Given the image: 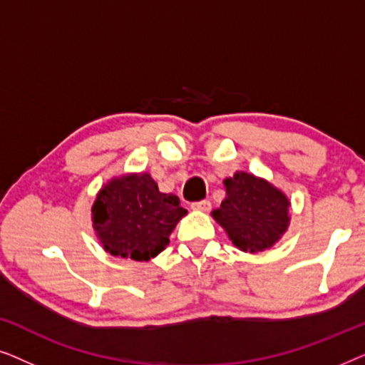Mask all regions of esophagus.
Listing matches in <instances>:
<instances>
[{
  "mask_svg": "<svg viewBox=\"0 0 365 365\" xmlns=\"http://www.w3.org/2000/svg\"><path fill=\"white\" fill-rule=\"evenodd\" d=\"M191 207L194 211H201V212H206L209 211V207H211V202L207 201V199H204V201H197V202H192Z\"/></svg>",
  "mask_w": 365,
  "mask_h": 365,
  "instance_id": "1",
  "label": "esophagus"
}]
</instances>
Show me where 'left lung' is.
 <instances>
[{"label": "left lung", "mask_w": 365, "mask_h": 365, "mask_svg": "<svg viewBox=\"0 0 365 365\" xmlns=\"http://www.w3.org/2000/svg\"><path fill=\"white\" fill-rule=\"evenodd\" d=\"M226 199L211 212L244 252L272 247L289 227V199L266 179L237 171L224 179Z\"/></svg>", "instance_id": "8db88e82"}]
</instances>
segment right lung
I'll use <instances>...</instances> for the list:
<instances>
[{
  "label": "right lung",
  "mask_w": 365,
  "mask_h": 365,
  "mask_svg": "<svg viewBox=\"0 0 365 365\" xmlns=\"http://www.w3.org/2000/svg\"><path fill=\"white\" fill-rule=\"evenodd\" d=\"M186 214L179 197L159 192L148 173L111 179L91 207L93 227L104 251L133 261H149L163 252Z\"/></svg>",
  "instance_id": "add662e5"
}]
</instances>
